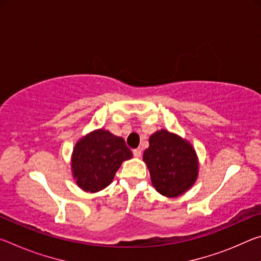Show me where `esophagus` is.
I'll return each mask as SVG.
<instances>
[{
	"label": "esophagus",
	"instance_id": "34e87169",
	"mask_svg": "<svg viewBox=\"0 0 261 261\" xmlns=\"http://www.w3.org/2000/svg\"><path fill=\"white\" fill-rule=\"evenodd\" d=\"M132 152H134V155H135L136 158H140V156H141V151H140L139 148H136V149H134V151H132Z\"/></svg>",
	"mask_w": 261,
	"mask_h": 261
}]
</instances>
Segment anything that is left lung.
I'll return each instance as SVG.
<instances>
[{
  "label": "left lung",
  "instance_id": "8db88e82",
  "mask_svg": "<svg viewBox=\"0 0 261 261\" xmlns=\"http://www.w3.org/2000/svg\"><path fill=\"white\" fill-rule=\"evenodd\" d=\"M143 159L153 187L168 198L187 192L198 177L199 166L192 145L167 130L156 131L149 137V146Z\"/></svg>",
  "mask_w": 261,
  "mask_h": 261
}]
</instances>
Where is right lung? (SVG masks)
I'll return each instance as SVG.
<instances>
[{"instance_id": "right-lung-1", "label": "right lung", "mask_w": 261, "mask_h": 261, "mask_svg": "<svg viewBox=\"0 0 261 261\" xmlns=\"http://www.w3.org/2000/svg\"><path fill=\"white\" fill-rule=\"evenodd\" d=\"M132 152L121 137L107 130H95L74 145L71 169L77 185L86 192H98L113 182L122 162Z\"/></svg>"}]
</instances>
